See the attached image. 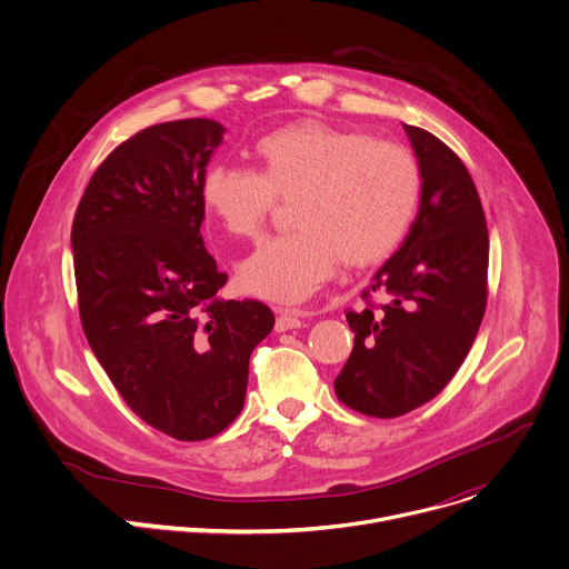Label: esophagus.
Here are the masks:
<instances>
[{
  "label": "esophagus",
  "mask_w": 569,
  "mask_h": 569,
  "mask_svg": "<svg viewBox=\"0 0 569 569\" xmlns=\"http://www.w3.org/2000/svg\"><path fill=\"white\" fill-rule=\"evenodd\" d=\"M303 312L301 310H295V308H279L277 312V321H274V329L279 333L283 331H292V329H299L303 323Z\"/></svg>",
  "instance_id": "1"
}]
</instances>
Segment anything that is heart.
I'll list each match as a JSON object with an SVG mask.
<instances>
[{"instance_id":"1","label":"heart","mask_w":569,"mask_h":569,"mask_svg":"<svg viewBox=\"0 0 569 569\" xmlns=\"http://www.w3.org/2000/svg\"><path fill=\"white\" fill-rule=\"evenodd\" d=\"M261 171L213 167L202 182L207 211L236 238L261 236L277 198H290L297 229L268 238L240 263L248 292L297 303L327 283L340 261L387 259L419 211L423 173L402 143L321 121L283 126L257 143Z\"/></svg>"}]
</instances>
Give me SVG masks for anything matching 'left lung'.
<instances>
[{"instance_id":"left-lung-1","label":"left lung","mask_w":569,"mask_h":569,"mask_svg":"<svg viewBox=\"0 0 569 569\" xmlns=\"http://www.w3.org/2000/svg\"><path fill=\"white\" fill-rule=\"evenodd\" d=\"M423 173L402 248L347 310L353 351L336 378L347 408L396 419L432 400L466 360L489 297V229L463 161L432 132L402 126ZM380 291L386 301H372Z\"/></svg>"}]
</instances>
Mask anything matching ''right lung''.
Segmentation results:
<instances>
[{
	"instance_id": "obj_1",
	"label": "right lung",
	"mask_w": 569,
	"mask_h": 569,
	"mask_svg": "<svg viewBox=\"0 0 569 569\" xmlns=\"http://www.w3.org/2000/svg\"><path fill=\"white\" fill-rule=\"evenodd\" d=\"M224 126L154 123L94 171L71 224L86 338L128 408L178 441H204L242 410L250 356L272 331L259 299H222L200 233L202 182Z\"/></svg>"
}]
</instances>
